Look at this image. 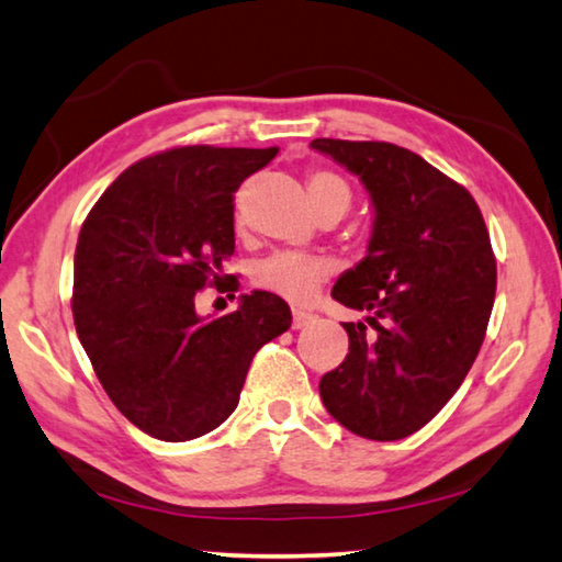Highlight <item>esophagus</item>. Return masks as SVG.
<instances>
[{
  "label": "esophagus",
  "instance_id": "1",
  "mask_svg": "<svg viewBox=\"0 0 562 562\" xmlns=\"http://www.w3.org/2000/svg\"><path fill=\"white\" fill-rule=\"evenodd\" d=\"M317 319V315H312V312H307V310H292V327L294 329H302V327H307V325H312V322Z\"/></svg>",
  "mask_w": 562,
  "mask_h": 562
}]
</instances>
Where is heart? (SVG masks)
<instances>
[{"instance_id": "1", "label": "heart", "mask_w": 562, "mask_h": 562, "mask_svg": "<svg viewBox=\"0 0 562 562\" xmlns=\"http://www.w3.org/2000/svg\"><path fill=\"white\" fill-rule=\"evenodd\" d=\"M307 193L317 215H345L351 205V190L347 180L325 168L310 170ZM331 262L319 255L274 252L255 268L252 280L260 290L278 294V297L304 304L315 297L317 290L329 280Z\"/></svg>"}]
</instances>
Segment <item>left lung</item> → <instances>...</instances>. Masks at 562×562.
Segmentation results:
<instances>
[{"label": "left lung", "instance_id": "obj_1", "mask_svg": "<svg viewBox=\"0 0 562 562\" xmlns=\"http://www.w3.org/2000/svg\"><path fill=\"white\" fill-rule=\"evenodd\" d=\"M359 176L374 205L367 258L331 297L367 312L345 322L349 355L319 382L327 412L372 441L406 439L463 384L486 337L496 258L473 195L422 156L384 140L315 138Z\"/></svg>", "mask_w": 562, "mask_h": 562}]
</instances>
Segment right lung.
I'll list each match as a JSON object with an SVG mask.
<instances>
[{
  "label": "right lung",
  "mask_w": 562,
  "mask_h": 562,
  "mask_svg": "<svg viewBox=\"0 0 562 562\" xmlns=\"http://www.w3.org/2000/svg\"><path fill=\"white\" fill-rule=\"evenodd\" d=\"M274 156L278 148L160 150L123 170L81 225L76 335L111 402L154 439L217 429L258 349L292 325L288 302L262 290L243 294L231 315L195 312V294L217 284L235 252L233 193Z\"/></svg>",
  "instance_id": "add662e5"
}]
</instances>
